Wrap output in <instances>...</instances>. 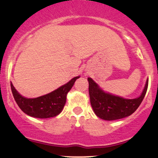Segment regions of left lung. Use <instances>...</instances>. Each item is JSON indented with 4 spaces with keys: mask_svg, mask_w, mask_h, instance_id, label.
<instances>
[{
    "mask_svg": "<svg viewBox=\"0 0 158 158\" xmlns=\"http://www.w3.org/2000/svg\"><path fill=\"white\" fill-rule=\"evenodd\" d=\"M88 80L90 104L94 113L105 120L122 119L133 114L144 99L148 84L147 80L142 94L138 98L128 99L106 93L99 88L93 79L88 78Z\"/></svg>",
    "mask_w": 158,
    "mask_h": 158,
    "instance_id": "8db88e82",
    "label": "left lung"
}]
</instances>
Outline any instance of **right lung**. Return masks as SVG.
<instances>
[{"mask_svg": "<svg viewBox=\"0 0 158 158\" xmlns=\"http://www.w3.org/2000/svg\"><path fill=\"white\" fill-rule=\"evenodd\" d=\"M79 78L74 77L51 93L33 99H27L20 95L12 82L11 90L16 103L25 114L36 118H50L61 113L66 102L67 94Z\"/></svg>", "mask_w": 158, "mask_h": 158, "instance_id": "right-lung-1", "label": "right lung"}]
</instances>
